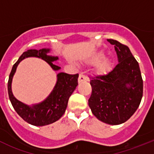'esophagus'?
Masks as SVG:
<instances>
[{
    "label": "esophagus",
    "instance_id": "1",
    "mask_svg": "<svg viewBox=\"0 0 154 154\" xmlns=\"http://www.w3.org/2000/svg\"><path fill=\"white\" fill-rule=\"evenodd\" d=\"M88 78L86 75H85L83 73H80V76H79V78H78V82L79 83H82L83 81H88Z\"/></svg>",
    "mask_w": 154,
    "mask_h": 154
}]
</instances>
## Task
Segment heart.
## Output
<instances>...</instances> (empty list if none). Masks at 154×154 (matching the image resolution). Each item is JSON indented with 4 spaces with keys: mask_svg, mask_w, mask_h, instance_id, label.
Here are the masks:
<instances>
[{
    "mask_svg": "<svg viewBox=\"0 0 154 154\" xmlns=\"http://www.w3.org/2000/svg\"><path fill=\"white\" fill-rule=\"evenodd\" d=\"M104 58V54L103 53H99L93 58L94 63H98L96 66V71L100 74H106L110 70L112 66V63L108 59Z\"/></svg>",
    "mask_w": 154,
    "mask_h": 154,
    "instance_id": "obj_1",
    "label": "heart"
}]
</instances>
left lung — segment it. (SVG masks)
Wrapping results in <instances>:
<instances>
[{"label":"left lung","mask_w":154,"mask_h":154,"mask_svg":"<svg viewBox=\"0 0 154 154\" xmlns=\"http://www.w3.org/2000/svg\"><path fill=\"white\" fill-rule=\"evenodd\" d=\"M119 63L110 72L91 78V94L88 106L98 120L112 125L127 122L139 107L143 95V80L138 62L130 48L116 40Z\"/></svg>","instance_id":"left-lung-1"}]
</instances>
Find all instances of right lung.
<instances>
[{
	"label": "right lung",
	"mask_w": 154,
	"mask_h": 154,
	"mask_svg": "<svg viewBox=\"0 0 154 154\" xmlns=\"http://www.w3.org/2000/svg\"><path fill=\"white\" fill-rule=\"evenodd\" d=\"M49 49L28 50L22 54L18 61L13 65L8 80V94L10 100L16 112L27 123L34 126H45L58 121L64 115L68 106V99L78 84L79 74H68L66 73H59L57 74V82L54 90L48 98L42 103L30 107L17 100L13 96L11 89L12 77L17 66L24 58L35 57L42 58L51 66L54 70H60V66L54 65V61L58 60L57 57L47 55Z\"/></svg>",
	"instance_id": "right-lung-1"
}]
</instances>
